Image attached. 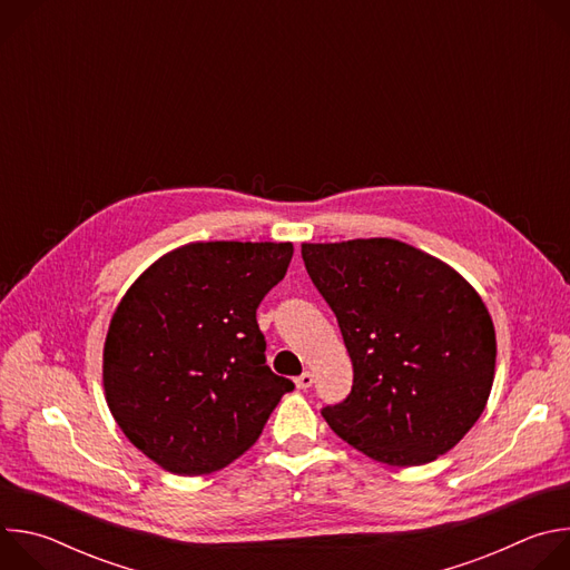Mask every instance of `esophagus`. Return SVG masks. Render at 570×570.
Wrapping results in <instances>:
<instances>
[{"instance_id": "esophagus-1", "label": "esophagus", "mask_w": 570, "mask_h": 570, "mask_svg": "<svg viewBox=\"0 0 570 570\" xmlns=\"http://www.w3.org/2000/svg\"><path fill=\"white\" fill-rule=\"evenodd\" d=\"M295 385H297L299 390H308V387L313 385V374H311V372H304V374H299V376L295 379Z\"/></svg>"}]
</instances>
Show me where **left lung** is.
<instances>
[{
	"instance_id": "left-lung-1",
	"label": "left lung",
	"mask_w": 570,
	"mask_h": 570,
	"mask_svg": "<svg viewBox=\"0 0 570 570\" xmlns=\"http://www.w3.org/2000/svg\"><path fill=\"white\" fill-rule=\"evenodd\" d=\"M354 365L332 431L372 460L417 466L453 449L490 399L497 334L480 295L440 259L394 238L304 243Z\"/></svg>"
}]
</instances>
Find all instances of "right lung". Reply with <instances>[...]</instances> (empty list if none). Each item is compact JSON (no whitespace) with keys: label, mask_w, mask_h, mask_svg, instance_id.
<instances>
[{"label":"right lung","mask_w":570,"mask_h":570,"mask_svg":"<svg viewBox=\"0 0 570 570\" xmlns=\"http://www.w3.org/2000/svg\"><path fill=\"white\" fill-rule=\"evenodd\" d=\"M291 243H189L157 259L119 302L104 387L126 438L178 475L227 466L295 387L266 365L257 308Z\"/></svg>","instance_id":"1"}]
</instances>
